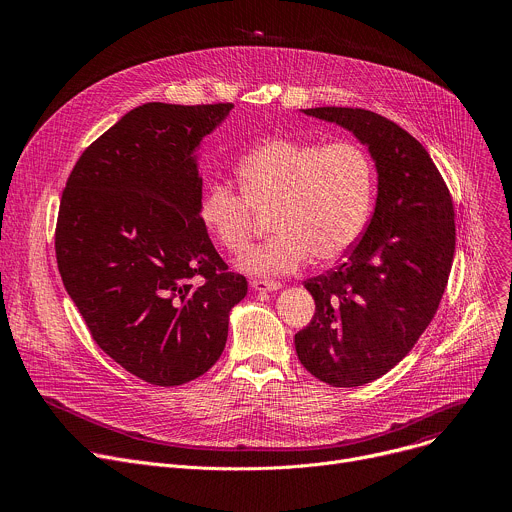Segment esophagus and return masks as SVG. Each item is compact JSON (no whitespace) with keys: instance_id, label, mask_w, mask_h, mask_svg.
Returning <instances> with one entry per match:
<instances>
[{"instance_id":"34e87169","label":"esophagus","mask_w":512,"mask_h":512,"mask_svg":"<svg viewBox=\"0 0 512 512\" xmlns=\"http://www.w3.org/2000/svg\"><path fill=\"white\" fill-rule=\"evenodd\" d=\"M249 283L255 291H275L281 287V283L273 281V279H251Z\"/></svg>"}]
</instances>
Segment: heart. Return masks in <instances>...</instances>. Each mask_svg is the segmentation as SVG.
Returning <instances> with one entry per match:
<instances>
[{
    "label": "heart",
    "mask_w": 512,
    "mask_h": 512,
    "mask_svg": "<svg viewBox=\"0 0 512 512\" xmlns=\"http://www.w3.org/2000/svg\"><path fill=\"white\" fill-rule=\"evenodd\" d=\"M239 190L210 182L198 216L212 241L241 253L255 229V212L269 214L273 235L249 249L239 265L249 273H289L340 259L367 223L373 200V164L358 143H316L271 137L237 164Z\"/></svg>",
    "instance_id": "1"
}]
</instances>
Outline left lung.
<instances>
[{
    "instance_id": "8db88e82",
    "label": "left lung",
    "mask_w": 512,
    "mask_h": 512,
    "mask_svg": "<svg viewBox=\"0 0 512 512\" xmlns=\"http://www.w3.org/2000/svg\"><path fill=\"white\" fill-rule=\"evenodd\" d=\"M304 113L350 129L379 172L367 229L344 261L304 281L316 312L296 334L308 373L332 387H360L401 362L433 320L456 251L454 202L427 150L395 121L358 107Z\"/></svg>"
}]
</instances>
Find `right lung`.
<instances>
[{"instance_id":"1","label":"right lung","mask_w":512,"mask_h":512,"mask_svg":"<svg viewBox=\"0 0 512 512\" xmlns=\"http://www.w3.org/2000/svg\"><path fill=\"white\" fill-rule=\"evenodd\" d=\"M233 103H145L81 154L62 190L54 249L93 340L145 383L176 387L221 358L247 279L200 223L194 150Z\"/></svg>"}]
</instances>
